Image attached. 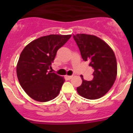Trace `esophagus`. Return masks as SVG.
I'll use <instances>...</instances> for the list:
<instances>
[{
    "instance_id": "esophagus-1",
    "label": "esophagus",
    "mask_w": 133,
    "mask_h": 133,
    "mask_svg": "<svg viewBox=\"0 0 133 133\" xmlns=\"http://www.w3.org/2000/svg\"><path fill=\"white\" fill-rule=\"evenodd\" d=\"M66 77L68 80H70L72 78V76H66Z\"/></svg>"
}]
</instances>
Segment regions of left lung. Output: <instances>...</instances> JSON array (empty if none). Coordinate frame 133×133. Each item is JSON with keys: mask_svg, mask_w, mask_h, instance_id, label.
<instances>
[{"mask_svg": "<svg viewBox=\"0 0 133 133\" xmlns=\"http://www.w3.org/2000/svg\"><path fill=\"white\" fill-rule=\"evenodd\" d=\"M84 61H89L94 69L93 79L86 81L77 87L78 93L88 99H97L104 96L112 87L117 74V59L111 48L104 41L94 35H73Z\"/></svg>", "mask_w": 133, "mask_h": 133, "instance_id": "left-lung-1", "label": "left lung"}]
</instances>
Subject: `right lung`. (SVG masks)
<instances>
[{"instance_id": "add662e5", "label": "right lung", "mask_w": 133, "mask_h": 133, "mask_svg": "<svg viewBox=\"0 0 133 133\" xmlns=\"http://www.w3.org/2000/svg\"><path fill=\"white\" fill-rule=\"evenodd\" d=\"M71 35H50L32 41L20 55L16 74L26 93L32 99L47 102L57 97L64 78L49 71L57 50Z\"/></svg>"}]
</instances>
